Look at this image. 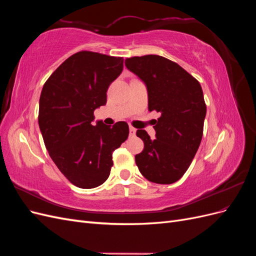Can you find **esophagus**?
<instances>
[{"label":"esophagus","mask_w":256,"mask_h":256,"mask_svg":"<svg viewBox=\"0 0 256 256\" xmlns=\"http://www.w3.org/2000/svg\"><path fill=\"white\" fill-rule=\"evenodd\" d=\"M129 131H130V136H136V128H134L132 126H130L129 127Z\"/></svg>","instance_id":"obj_1"}]
</instances>
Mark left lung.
<instances>
[{
	"mask_svg": "<svg viewBox=\"0 0 256 256\" xmlns=\"http://www.w3.org/2000/svg\"><path fill=\"white\" fill-rule=\"evenodd\" d=\"M125 65L146 85L148 110L161 115L154 126L156 138L136 130L144 142L136 164L147 180L168 184L190 166L203 136L206 104L198 81L175 62L160 56H134Z\"/></svg>",
	"mask_w": 256,
	"mask_h": 256,
	"instance_id": "obj_1",
	"label": "left lung"
}]
</instances>
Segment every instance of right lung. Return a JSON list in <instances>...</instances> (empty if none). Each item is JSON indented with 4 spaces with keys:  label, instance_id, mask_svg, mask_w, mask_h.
I'll list each match as a JSON object with an SVG mask.
<instances>
[{
    "label": "right lung",
    "instance_id": "add662e5",
    "mask_svg": "<svg viewBox=\"0 0 256 256\" xmlns=\"http://www.w3.org/2000/svg\"><path fill=\"white\" fill-rule=\"evenodd\" d=\"M122 58L80 51L63 62L44 84L38 124L51 159L72 184H102L113 166L112 152L125 142L128 124L106 126L94 111L106 104V90L122 72Z\"/></svg>",
    "mask_w": 256,
    "mask_h": 256
}]
</instances>
